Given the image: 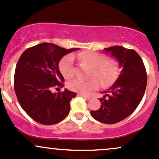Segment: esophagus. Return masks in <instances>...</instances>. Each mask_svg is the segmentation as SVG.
Listing matches in <instances>:
<instances>
[{"mask_svg": "<svg viewBox=\"0 0 159 159\" xmlns=\"http://www.w3.org/2000/svg\"><path fill=\"white\" fill-rule=\"evenodd\" d=\"M78 96H82V97H84V98H87V99H90V98H91L90 96H87V95L82 94V93H78Z\"/></svg>", "mask_w": 159, "mask_h": 159, "instance_id": "obj_1", "label": "esophagus"}]
</instances>
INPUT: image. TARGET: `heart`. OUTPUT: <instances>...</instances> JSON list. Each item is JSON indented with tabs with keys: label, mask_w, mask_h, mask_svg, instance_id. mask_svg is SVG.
<instances>
[{
	"label": "heart",
	"mask_w": 159,
	"mask_h": 159,
	"mask_svg": "<svg viewBox=\"0 0 159 159\" xmlns=\"http://www.w3.org/2000/svg\"><path fill=\"white\" fill-rule=\"evenodd\" d=\"M77 58L82 63H86L93 67L90 80L75 78L69 82L68 87L71 90L82 94H88L91 91L97 90L101 83L105 87L112 85L120 75L117 62L114 59H107L105 54L94 52L78 53ZM73 57L70 54L65 56L60 63V69L66 78L73 77L75 74ZM98 78L96 79V78Z\"/></svg>",
	"instance_id": "obj_1"
}]
</instances>
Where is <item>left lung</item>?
Wrapping results in <instances>:
<instances>
[{
	"label": "left lung",
	"instance_id": "obj_1",
	"mask_svg": "<svg viewBox=\"0 0 159 159\" xmlns=\"http://www.w3.org/2000/svg\"><path fill=\"white\" fill-rule=\"evenodd\" d=\"M104 50L117 60L122 70L116 82L99 98L100 108L90 114L98 122L114 124L132 114L140 104L147 87V71L141 57L133 49L116 45Z\"/></svg>",
	"mask_w": 159,
	"mask_h": 159
}]
</instances>
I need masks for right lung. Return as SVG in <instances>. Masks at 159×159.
Masks as SVG:
<instances>
[{"label": "right lung", "instance_id": "add662e5", "mask_svg": "<svg viewBox=\"0 0 159 159\" xmlns=\"http://www.w3.org/2000/svg\"><path fill=\"white\" fill-rule=\"evenodd\" d=\"M76 50L43 43L26 49L20 57L14 75L15 93L23 110L37 123L54 125L69 114L75 93L66 89L52 93V90L64 87L59 62Z\"/></svg>", "mask_w": 159, "mask_h": 159}]
</instances>
